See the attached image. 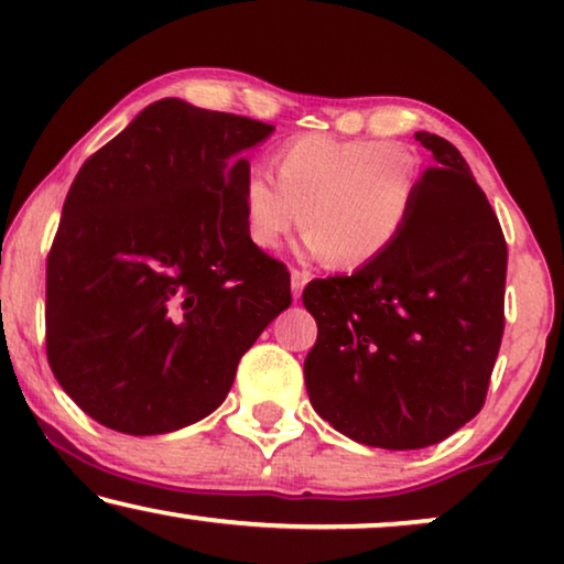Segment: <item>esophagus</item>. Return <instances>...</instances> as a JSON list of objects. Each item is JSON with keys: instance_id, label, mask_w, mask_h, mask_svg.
Listing matches in <instances>:
<instances>
[{"instance_id": "1", "label": "esophagus", "mask_w": 564, "mask_h": 564, "mask_svg": "<svg viewBox=\"0 0 564 564\" xmlns=\"http://www.w3.org/2000/svg\"><path fill=\"white\" fill-rule=\"evenodd\" d=\"M305 284H307V274L300 272V269H292V272H290V290H292V297L300 300V295H303V290H305Z\"/></svg>"}]
</instances>
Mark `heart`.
Returning <instances> with one entry per match:
<instances>
[{
	"instance_id": "1",
	"label": "heart",
	"mask_w": 564,
	"mask_h": 564,
	"mask_svg": "<svg viewBox=\"0 0 564 564\" xmlns=\"http://www.w3.org/2000/svg\"><path fill=\"white\" fill-rule=\"evenodd\" d=\"M243 182L246 234L272 251L303 226V253L338 269L372 264L403 236L421 195L419 156L400 143L303 135Z\"/></svg>"
}]
</instances>
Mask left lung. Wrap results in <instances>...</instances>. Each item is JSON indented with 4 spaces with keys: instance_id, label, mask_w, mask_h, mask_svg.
Instances as JSON below:
<instances>
[{
    "instance_id": "left-lung-1",
    "label": "left lung",
    "mask_w": 564,
    "mask_h": 564,
    "mask_svg": "<svg viewBox=\"0 0 564 564\" xmlns=\"http://www.w3.org/2000/svg\"><path fill=\"white\" fill-rule=\"evenodd\" d=\"M431 151L403 236L351 276L315 280L303 305L318 323L305 357L315 413L354 442L423 449L473 421L503 338V230L449 141Z\"/></svg>"
}]
</instances>
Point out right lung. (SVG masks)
Instances as JSON below:
<instances>
[{
  "label": "right lung",
  "instance_id": "1",
  "mask_svg": "<svg viewBox=\"0 0 564 564\" xmlns=\"http://www.w3.org/2000/svg\"><path fill=\"white\" fill-rule=\"evenodd\" d=\"M267 122L166 97L84 161L45 272V346L102 426L169 434L226 400L292 303L290 272L246 234L243 151Z\"/></svg>",
  "mask_w": 564,
  "mask_h": 564
}]
</instances>
